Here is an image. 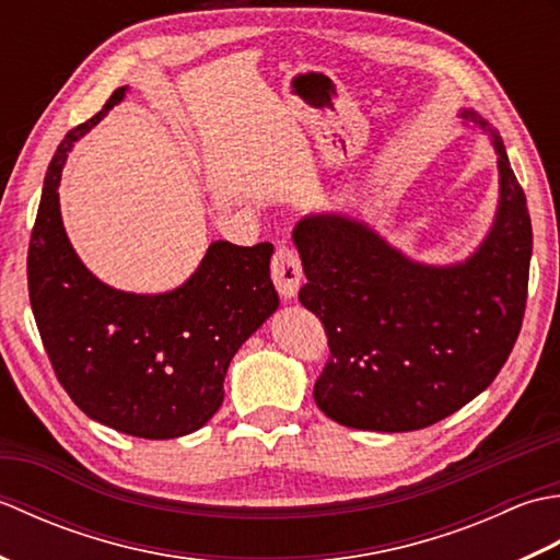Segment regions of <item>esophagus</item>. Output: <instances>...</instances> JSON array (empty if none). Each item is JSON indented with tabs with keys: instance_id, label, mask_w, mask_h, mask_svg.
Wrapping results in <instances>:
<instances>
[{
	"instance_id": "obj_1",
	"label": "esophagus",
	"mask_w": 560,
	"mask_h": 560,
	"mask_svg": "<svg viewBox=\"0 0 560 560\" xmlns=\"http://www.w3.org/2000/svg\"><path fill=\"white\" fill-rule=\"evenodd\" d=\"M271 279L273 287L283 295V299H293L303 283V265L301 257L289 245H279L277 253L271 257Z\"/></svg>"
}]
</instances>
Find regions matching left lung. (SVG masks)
<instances>
[{"mask_svg":"<svg viewBox=\"0 0 560 560\" xmlns=\"http://www.w3.org/2000/svg\"><path fill=\"white\" fill-rule=\"evenodd\" d=\"M498 151L501 205L483 245L455 267H425L368 225L323 213L293 231L307 283L301 303L325 325L329 359L313 397L341 425L404 433L443 421L489 387L527 305L532 221L525 189Z\"/></svg>","mask_w":560,"mask_h":560,"instance_id":"obj_1","label":"left lung"}]
</instances>
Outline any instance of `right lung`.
<instances>
[{
  "label": "right lung",
  "mask_w": 560,
  "mask_h": 560,
  "mask_svg": "<svg viewBox=\"0 0 560 560\" xmlns=\"http://www.w3.org/2000/svg\"><path fill=\"white\" fill-rule=\"evenodd\" d=\"M122 98L125 86L55 151L31 231L28 295L71 401L120 433L168 440L219 411L235 351L279 307L269 279L273 247L211 243L192 277L161 295L115 291L93 277L69 245L57 185L71 144Z\"/></svg>",
  "instance_id": "add662e5"
}]
</instances>
